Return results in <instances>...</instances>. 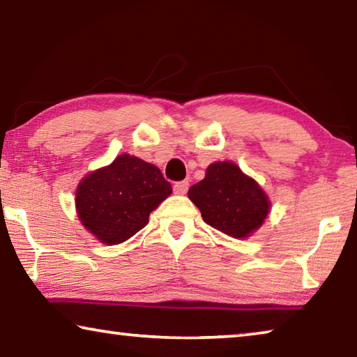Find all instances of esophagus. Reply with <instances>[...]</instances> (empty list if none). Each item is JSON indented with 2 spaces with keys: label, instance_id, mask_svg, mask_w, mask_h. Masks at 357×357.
Here are the masks:
<instances>
[{
  "label": "esophagus",
  "instance_id": "1",
  "mask_svg": "<svg viewBox=\"0 0 357 357\" xmlns=\"http://www.w3.org/2000/svg\"><path fill=\"white\" fill-rule=\"evenodd\" d=\"M189 190V181H178V183L173 184V192L178 193V195H184V193Z\"/></svg>",
  "mask_w": 357,
  "mask_h": 357
}]
</instances>
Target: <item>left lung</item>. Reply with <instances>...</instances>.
I'll return each instance as SVG.
<instances>
[{
  "label": "left lung",
  "instance_id": "8db88e82",
  "mask_svg": "<svg viewBox=\"0 0 357 357\" xmlns=\"http://www.w3.org/2000/svg\"><path fill=\"white\" fill-rule=\"evenodd\" d=\"M203 220L231 238H247L269 213L268 195L233 162H215L189 189Z\"/></svg>",
  "mask_w": 357,
  "mask_h": 357
}]
</instances>
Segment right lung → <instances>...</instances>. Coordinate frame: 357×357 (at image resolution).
Masks as SVG:
<instances>
[{"mask_svg":"<svg viewBox=\"0 0 357 357\" xmlns=\"http://www.w3.org/2000/svg\"><path fill=\"white\" fill-rule=\"evenodd\" d=\"M170 193L159 168L123 154L82 181L75 203L83 225L100 243L113 245L146 227L149 214Z\"/></svg>","mask_w":357,"mask_h":357,"instance_id":"obj_1","label":"right lung"}]
</instances>
